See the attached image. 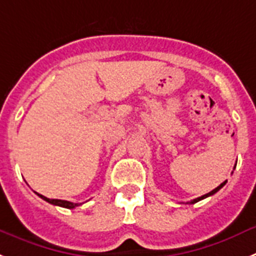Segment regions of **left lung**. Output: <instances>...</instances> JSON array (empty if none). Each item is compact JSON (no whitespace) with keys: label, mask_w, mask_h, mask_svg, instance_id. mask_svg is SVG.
I'll list each match as a JSON object with an SVG mask.
<instances>
[{"label":"left lung","mask_w":256,"mask_h":256,"mask_svg":"<svg viewBox=\"0 0 256 256\" xmlns=\"http://www.w3.org/2000/svg\"><path fill=\"white\" fill-rule=\"evenodd\" d=\"M226 182H223V183L220 184V186H216V188H215V190H211V192H208V194H204V196H201V197H198V198H196V200H193V201H190V202H188V204H196V202H198V201H201V200H204V198H206V197H208V196H212L214 194V193H216L218 190H220V188H223L224 186H226Z\"/></svg>","instance_id":"left-lung-1"}]
</instances>
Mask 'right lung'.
<instances>
[{
  "label": "right lung",
  "instance_id": "obj_1",
  "mask_svg": "<svg viewBox=\"0 0 256 256\" xmlns=\"http://www.w3.org/2000/svg\"><path fill=\"white\" fill-rule=\"evenodd\" d=\"M37 194H38L42 200H45V201H48V204H52V205L55 206H62V208H74L76 206H80L78 204H73V202L64 201V200H52V198H48V197L40 194V193H37Z\"/></svg>",
  "mask_w": 256,
  "mask_h": 256
}]
</instances>
